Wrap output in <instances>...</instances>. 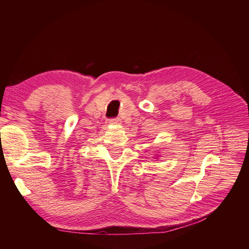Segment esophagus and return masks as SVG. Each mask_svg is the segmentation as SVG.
<instances>
[{
  "mask_svg": "<svg viewBox=\"0 0 249 249\" xmlns=\"http://www.w3.org/2000/svg\"><path fill=\"white\" fill-rule=\"evenodd\" d=\"M109 123L110 124H113V125H119L122 123V120L120 118H116V119H111L109 120Z\"/></svg>",
  "mask_w": 249,
  "mask_h": 249,
  "instance_id": "esophagus-1",
  "label": "esophagus"
}]
</instances>
